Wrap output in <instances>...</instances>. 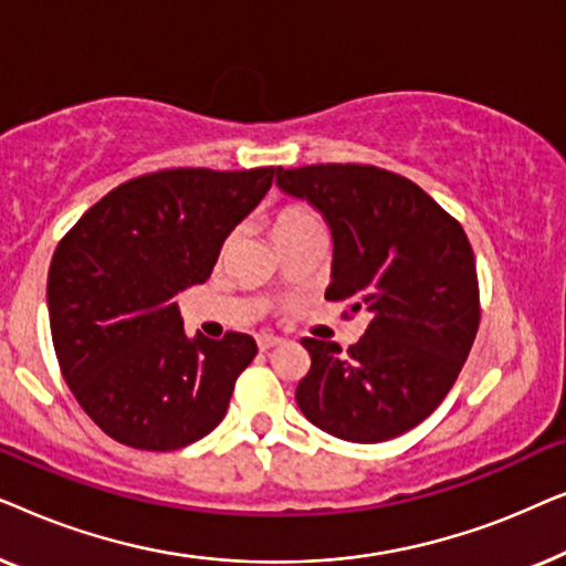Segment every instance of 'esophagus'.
<instances>
[{"instance_id": "esophagus-1", "label": "esophagus", "mask_w": 566, "mask_h": 566, "mask_svg": "<svg viewBox=\"0 0 566 566\" xmlns=\"http://www.w3.org/2000/svg\"><path fill=\"white\" fill-rule=\"evenodd\" d=\"M281 343H283V339L277 335H270V332H262V335H258V347L262 353L270 350V347H277Z\"/></svg>"}]
</instances>
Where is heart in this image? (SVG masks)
I'll use <instances>...</instances> for the list:
<instances>
[{
    "label": "heart",
    "mask_w": 566,
    "mask_h": 566,
    "mask_svg": "<svg viewBox=\"0 0 566 566\" xmlns=\"http://www.w3.org/2000/svg\"><path fill=\"white\" fill-rule=\"evenodd\" d=\"M314 229H322L319 216H316L312 208H306L301 203H289V206L277 208L273 216V237L277 244L289 242V239L306 234V231H314ZM231 242H234V234L227 237V242H223V252L229 250Z\"/></svg>",
    "instance_id": "1"
}]
</instances>
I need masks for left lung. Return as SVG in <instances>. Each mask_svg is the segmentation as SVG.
I'll return each mask as SVG.
<instances>
[{"label": "left lung", "instance_id": "left-lung-1", "mask_svg": "<svg viewBox=\"0 0 566 566\" xmlns=\"http://www.w3.org/2000/svg\"><path fill=\"white\" fill-rule=\"evenodd\" d=\"M281 190L319 208L335 239L324 298L368 312L358 343L304 337L301 412L350 443H381L436 412L474 345L476 262L467 231L420 185L374 165L277 167Z\"/></svg>", "mask_w": 566, "mask_h": 566}]
</instances>
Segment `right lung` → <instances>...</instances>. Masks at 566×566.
I'll list each match as a JSON object with an SVG mask.
<instances>
[{"label": "right lung", "mask_w": 566, "mask_h": 566, "mask_svg": "<svg viewBox=\"0 0 566 566\" xmlns=\"http://www.w3.org/2000/svg\"><path fill=\"white\" fill-rule=\"evenodd\" d=\"M275 167L138 175L61 239L49 270L59 368L105 436L177 451L208 436L258 345L244 332L188 339L175 296L203 283L229 231L260 203Z\"/></svg>", "instance_id": "right-lung-1"}]
</instances>
